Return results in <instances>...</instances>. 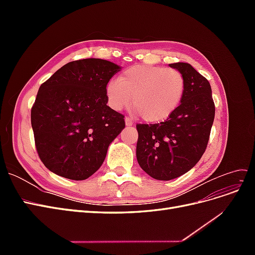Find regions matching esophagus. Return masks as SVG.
I'll list each match as a JSON object with an SVG mask.
<instances>
[{"mask_svg":"<svg viewBox=\"0 0 255 255\" xmlns=\"http://www.w3.org/2000/svg\"><path fill=\"white\" fill-rule=\"evenodd\" d=\"M126 126H127V127L133 126V121H132V119L128 118V117H127V118H126Z\"/></svg>","mask_w":255,"mask_h":255,"instance_id":"1","label":"esophagus"}]
</instances>
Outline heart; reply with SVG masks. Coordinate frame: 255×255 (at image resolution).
<instances>
[{
	"label": "heart",
	"instance_id": "1",
	"mask_svg": "<svg viewBox=\"0 0 255 255\" xmlns=\"http://www.w3.org/2000/svg\"><path fill=\"white\" fill-rule=\"evenodd\" d=\"M185 92L183 74L172 68L137 65L128 68L106 85L109 106L121 111L130 102L142 120L156 123L166 120L180 106Z\"/></svg>",
	"mask_w": 255,
	"mask_h": 255
}]
</instances>
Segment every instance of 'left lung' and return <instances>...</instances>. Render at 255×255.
<instances>
[{"mask_svg": "<svg viewBox=\"0 0 255 255\" xmlns=\"http://www.w3.org/2000/svg\"><path fill=\"white\" fill-rule=\"evenodd\" d=\"M169 66L179 70L185 79L180 106L165 122L136 126L138 164L159 181L173 180L196 166L205 152L215 118L208 81L189 64Z\"/></svg>", "mask_w": 255, "mask_h": 255, "instance_id": "left-lung-1", "label": "left lung"}]
</instances>
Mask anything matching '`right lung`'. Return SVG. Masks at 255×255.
<instances>
[{"instance_id": "right-lung-1", "label": "right lung", "mask_w": 255, "mask_h": 255, "mask_svg": "<svg viewBox=\"0 0 255 255\" xmlns=\"http://www.w3.org/2000/svg\"><path fill=\"white\" fill-rule=\"evenodd\" d=\"M121 67L100 58L68 63L44 82L30 113L36 149L50 171L88 179L125 128V116L107 106L105 88Z\"/></svg>"}]
</instances>
